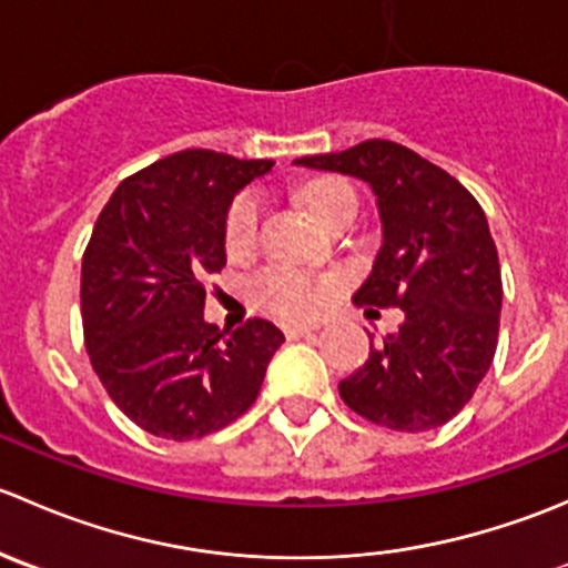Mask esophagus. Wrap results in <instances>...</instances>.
Listing matches in <instances>:
<instances>
[{"label": "esophagus", "instance_id": "1", "mask_svg": "<svg viewBox=\"0 0 568 568\" xmlns=\"http://www.w3.org/2000/svg\"><path fill=\"white\" fill-rule=\"evenodd\" d=\"M316 329H318V324H291V326H285V337H288V341H296V337H305Z\"/></svg>", "mask_w": 568, "mask_h": 568}]
</instances>
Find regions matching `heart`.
<instances>
[{"label":"heart","mask_w":568,"mask_h":568,"mask_svg":"<svg viewBox=\"0 0 568 568\" xmlns=\"http://www.w3.org/2000/svg\"><path fill=\"white\" fill-rule=\"evenodd\" d=\"M302 200L321 225H329L332 216L348 203H357L352 183L343 178H316L302 189ZM257 222H261V200L257 194L244 192L233 200L225 216V247L233 255H242L255 247ZM332 294V280L311 277V274L291 272V268H266L252 280V300L268 316L283 321L313 318L326 305Z\"/></svg>","instance_id":"1"}]
</instances>
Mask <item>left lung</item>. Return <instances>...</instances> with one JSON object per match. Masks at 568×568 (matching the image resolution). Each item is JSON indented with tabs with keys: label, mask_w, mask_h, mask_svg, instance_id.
I'll return each mask as SVG.
<instances>
[{
	"label": "left lung",
	"mask_w": 568,
	"mask_h": 568,
	"mask_svg": "<svg viewBox=\"0 0 568 568\" xmlns=\"http://www.w3.org/2000/svg\"><path fill=\"white\" fill-rule=\"evenodd\" d=\"M294 164L354 175L376 194L382 250L357 305L400 307L404 321L337 385L348 409L393 432H428L473 398L500 329L503 280L478 200L428 159L390 140ZM371 313V311H368Z\"/></svg>",
	"instance_id": "8db88e82"
}]
</instances>
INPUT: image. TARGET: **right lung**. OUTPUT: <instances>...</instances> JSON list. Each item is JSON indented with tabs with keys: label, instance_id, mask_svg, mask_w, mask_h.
<instances>
[{
	"label": "right lung",
	"instance_id": "add662e5",
	"mask_svg": "<svg viewBox=\"0 0 568 568\" xmlns=\"http://www.w3.org/2000/svg\"><path fill=\"white\" fill-rule=\"evenodd\" d=\"M268 159L192 151L112 192L82 257V324L109 398L153 437L200 439L255 404L283 346L272 321L233 335L203 318L205 274L225 266V216Z\"/></svg>",
	"mask_w": 568,
	"mask_h": 568
}]
</instances>
